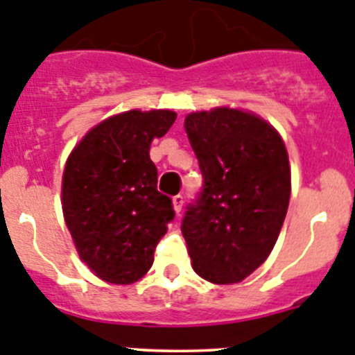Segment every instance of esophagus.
Segmentation results:
<instances>
[{"mask_svg": "<svg viewBox=\"0 0 355 355\" xmlns=\"http://www.w3.org/2000/svg\"><path fill=\"white\" fill-rule=\"evenodd\" d=\"M182 207H184V196H182V194H177V196H173V209H175V212L180 214L182 212Z\"/></svg>", "mask_w": 355, "mask_h": 355, "instance_id": "esophagus-1", "label": "esophagus"}]
</instances>
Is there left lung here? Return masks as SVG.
<instances>
[{"label":"left lung","instance_id":"8db88e82","mask_svg":"<svg viewBox=\"0 0 355 355\" xmlns=\"http://www.w3.org/2000/svg\"><path fill=\"white\" fill-rule=\"evenodd\" d=\"M184 127L203 175L182 219L193 269L210 283H239L267 260L285 221V143L265 120L228 107L187 114Z\"/></svg>","mask_w":355,"mask_h":355}]
</instances>
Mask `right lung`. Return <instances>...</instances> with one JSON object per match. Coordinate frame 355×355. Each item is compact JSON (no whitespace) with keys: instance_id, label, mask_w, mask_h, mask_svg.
Here are the masks:
<instances>
[{"instance_id":"right-lung-1","label":"right lung","mask_w":355,"mask_h":355,"mask_svg":"<svg viewBox=\"0 0 355 355\" xmlns=\"http://www.w3.org/2000/svg\"><path fill=\"white\" fill-rule=\"evenodd\" d=\"M175 118L168 110L111 116L86 134L67 161V228L81 260L107 283L129 285L145 276L173 221L171 198L157 191L150 145Z\"/></svg>"}]
</instances>
